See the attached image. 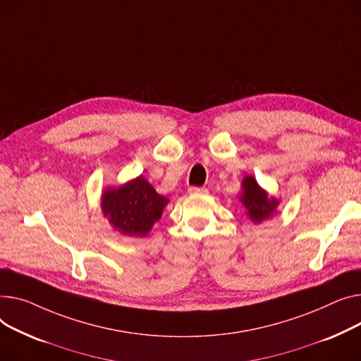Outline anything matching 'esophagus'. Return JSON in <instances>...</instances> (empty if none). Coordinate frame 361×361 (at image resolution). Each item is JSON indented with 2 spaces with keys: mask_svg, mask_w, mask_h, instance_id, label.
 Returning a JSON list of instances; mask_svg holds the SVG:
<instances>
[{
  "mask_svg": "<svg viewBox=\"0 0 361 361\" xmlns=\"http://www.w3.org/2000/svg\"><path fill=\"white\" fill-rule=\"evenodd\" d=\"M188 192H189V194H207V188H200V186H189Z\"/></svg>",
  "mask_w": 361,
  "mask_h": 361,
  "instance_id": "esophagus-1",
  "label": "esophagus"
}]
</instances>
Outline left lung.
I'll use <instances>...</instances> for the list:
<instances>
[{"instance_id": "obj_1", "label": "left lung", "mask_w": 361, "mask_h": 361, "mask_svg": "<svg viewBox=\"0 0 361 361\" xmlns=\"http://www.w3.org/2000/svg\"><path fill=\"white\" fill-rule=\"evenodd\" d=\"M242 186L243 192L240 201L246 207L250 220L253 223H261L262 220L271 217L274 209L279 205V201L275 198H268V194L259 188L253 176H246Z\"/></svg>"}]
</instances>
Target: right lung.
Listing matches in <instances>:
<instances>
[{
	"label": "right lung",
	"mask_w": 361,
	"mask_h": 361,
	"mask_svg": "<svg viewBox=\"0 0 361 361\" xmlns=\"http://www.w3.org/2000/svg\"><path fill=\"white\" fill-rule=\"evenodd\" d=\"M169 200L159 195L142 176L102 197V209L111 224L126 236H145L163 213Z\"/></svg>",
	"instance_id": "right-lung-1"
}]
</instances>
